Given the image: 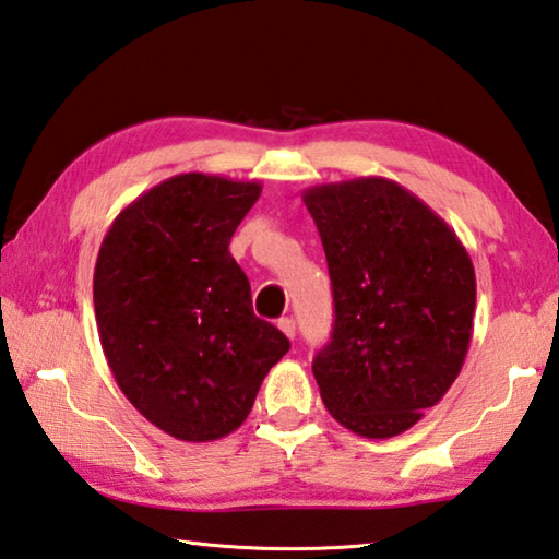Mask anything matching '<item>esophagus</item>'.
I'll return each instance as SVG.
<instances>
[{"label":"esophagus","mask_w":559,"mask_h":559,"mask_svg":"<svg viewBox=\"0 0 559 559\" xmlns=\"http://www.w3.org/2000/svg\"><path fill=\"white\" fill-rule=\"evenodd\" d=\"M278 328H281L283 334H286L288 340L296 337V320H293V318H281L278 320Z\"/></svg>","instance_id":"1"}]
</instances>
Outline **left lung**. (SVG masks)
Listing matches in <instances>:
<instances>
[{
  "mask_svg": "<svg viewBox=\"0 0 559 559\" xmlns=\"http://www.w3.org/2000/svg\"><path fill=\"white\" fill-rule=\"evenodd\" d=\"M328 257L334 328L312 361L324 408L369 440L438 405L469 349L476 276L440 215L389 178L302 192Z\"/></svg>",
  "mask_w": 559,
  "mask_h": 559,
  "instance_id": "1",
  "label": "left lung"
}]
</instances>
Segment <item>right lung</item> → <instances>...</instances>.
I'll return each mask as SVG.
<instances>
[{
  "instance_id": "right-lung-1",
  "label": "right lung",
  "mask_w": 559,
  "mask_h": 559,
  "mask_svg": "<svg viewBox=\"0 0 559 559\" xmlns=\"http://www.w3.org/2000/svg\"><path fill=\"white\" fill-rule=\"evenodd\" d=\"M261 195L257 180L180 174L111 222L93 298L117 385L148 423L210 442L247 420L290 342L251 310L229 241Z\"/></svg>"
}]
</instances>
